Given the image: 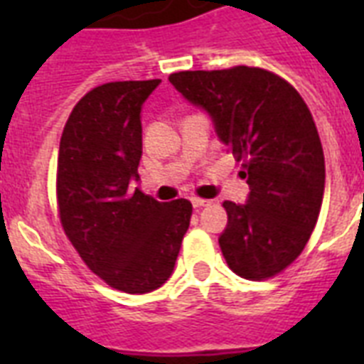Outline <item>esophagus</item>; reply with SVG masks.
<instances>
[{
  "mask_svg": "<svg viewBox=\"0 0 364 364\" xmlns=\"http://www.w3.org/2000/svg\"><path fill=\"white\" fill-rule=\"evenodd\" d=\"M211 202L205 198H198V196H194L193 198V205L194 208H204V205H210Z\"/></svg>",
  "mask_w": 364,
  "mask_h": 364,
  "instance_id": "obj_1",
  "label": "esophagus"
}]
</instances>
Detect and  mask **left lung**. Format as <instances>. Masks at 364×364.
Listing matches in <instances>:
<instances>
[{
  "label": "left lung",
  "instance_id": "obj_1",
  "mask_svg": "<svg viewBox=\"0 0 364 364\" xmlns=\"http://www.w3.org/2000/svg\"><path fill=\"white\" fill-rule=\"evenodd\" d=\"M170 82L210 113L251 188L247 204L223 202L228 268L253 282L277 276L302 253L321 211L325 156L308 105L262 68L179 71Z\"/></svg>",
  "mask_w": 364,
  "mask_h": 364
}]
</instances>
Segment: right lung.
<instances>
[{"mask_svg": "<svg viewBox=\"0 0 364 364\" xmlns=\"http://www.w3.org/2000/svg\"><path fill=\"white\" fill-rule=\"evenodd\" d=\"M159 82L92 88L77 102L60 139L62 228L96 276L130 294L151 293L171 276L193 215L188 200L156 202L132 187L141 159L139 113Z\"/></svg>", "mask_w": 364, "mask_h": 364, "instance_id": "1", "label": "right lung"}]
</instances>
